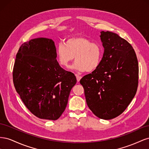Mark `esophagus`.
I'll list each match as a JSON object with an SVG mask.
<instances>
[{"instance_id": "esophagus-1", "label": "esophagus", "mask_w": 149, "mask_h": 149, "mask_svg": "<svg viewBox=\"0 0 149 149\" xmlns=\"http://www.w3.org/2000/svg\"><path fill=\"white\" fill-rule=\"evenodd\" d=\"M76 79H77V81L78 82H79V81H80V79H81V77L80 76H79L78 74H76Z\"/></svg>"}]
</instances>
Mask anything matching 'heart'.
<instances>
[{"label":"heart","instance_id":"1","mask_svg":"<svg viewBox=\"0 0 149 149\" xmlns=\"http://www.w3.org/2000/svg\"><path fill=\"white\" fill-rule=\"evenodd\" d=\"M64 44H60L56 49L57 60L61 66L68 68L74 57L73 68L79 71L93 72L101 65L104 48L100 43L78 36L68 38Z\"/></svg>","mask_w":149,"mask_h":149}]
</instances>
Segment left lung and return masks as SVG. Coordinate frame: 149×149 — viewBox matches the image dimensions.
Segmentation results:
<instances>
[{
  "label": "left lung",
  "instance_id": "8db88e82",
  "mask_svg": "<svg viewBox=\"0 0 149 149\" xmlns=\"http://www.w3.org/2000/svg\"><path fill=\"white\" fill-rule=\"evenodd\" d=\"M104 48L97 68L81 79L87 105L99 118L109 120L125 110L136 95L138 61L131 45L113 32L101 31Z\"/></svg>",
  "mask_w": 149,
  "mask_h": 149
}]
</instances>
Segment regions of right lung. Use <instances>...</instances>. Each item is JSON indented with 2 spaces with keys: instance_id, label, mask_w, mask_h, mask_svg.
<instances>
[{
  "instance_id": "right-lung-1",
  "label": "right lung",
  "mask_w": 149,
  "mask_h": 149,
  "mask_svg": "<svg viewBox=\"0 0 149 149\" xmlns=\"http://www.w3.org/2000/svg\"><path fill=\"white\" fill-rule=\"evenodd\" d=\"M55 43L38 38L23 43L16 55L13 81L26 108L40 119H58L65 110L76 76L60 66Z\"/></svg>"
}]
</instances>
